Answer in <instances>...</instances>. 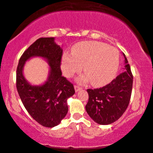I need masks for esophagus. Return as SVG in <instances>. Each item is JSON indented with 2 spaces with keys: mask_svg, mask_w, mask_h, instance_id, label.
Listing matches in <instances>:
<instances>
[{
  "mask_svg": "<svg viewBox=\"0 0 153 153\" xmlns=\"http://www.w3.org/2000/svg\"><path fill=\"white\" fill-rule=\"evenodd\" d=\"M75 91L76 92H78V91H80V90H81L82 89V88H80V86H78V85H75Z\"/></svg>",
  "mask_w": 153,
  "mask_h": 153,
  "instance_id": "34e87169",
  "label": "esophagus"
}]
</instances>
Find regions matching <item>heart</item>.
Wrapping results in <instances>:
<instances>
[{"instance_id":"heart-1","label":"heart","mask_w":153,"mask_h":153,"mask_svg":"<svg viewBox=\"0 0 153 153\" xmlns=\"http://www.w3.org/2000/svg\"><path fill=\"white\" fill-rule=\"evenodd\" d=\"M85 75L78 79L81 82L91 80L92 85L100 86L115 77L119 66V53L115 48L97 41H82L72 48V55L65 53L62 58L64 75L71 78L81 71Z\"/></svg>"}]
</instances>
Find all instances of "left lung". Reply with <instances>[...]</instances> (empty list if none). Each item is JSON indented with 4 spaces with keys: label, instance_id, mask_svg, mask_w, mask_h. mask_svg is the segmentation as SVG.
I'll return each mask as SVG.
<instances>
[{
    "label": "left lung",
    "instance_id": "1",
    "mask_svg": "<svg viewBox=\"0 0 153 153\" xmlns=\"http://www.w3.org/2000/svg\"><path fill=\"white\" fill-rule=\"evenodd\" d=\"M125 57V71L102 88L88 89L89 95L85 110L95 122L111 124L125 113L131 97L133 75Z\"/></svg>",
    "mask_w": 153,
    "mask_h": 153
}]
</instances>
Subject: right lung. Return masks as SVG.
Returning a JSON list of instances; mask_svg holds the SVG:
<instances>
[{"instance_id":"1","label":"right lung","mask_w":153,"mask_h":153,"mask_svg":"<svg viewBox=\"0 0 153 153\" xmlns=\"http://www.w3.org/2000/svg\"><path fill=\"white\" fill-rule=\"evenodd\" d=\"M62 50L54 38H40L23 53L16 71V88L24 107L31 117L47 128L58 126L67 115V100L74 95L73 83L62 76L60 69ZM33 56L47 59L51 66L49 78L43 86H33L22 75L25 62Z\"/></svg>"}]
</instances>
